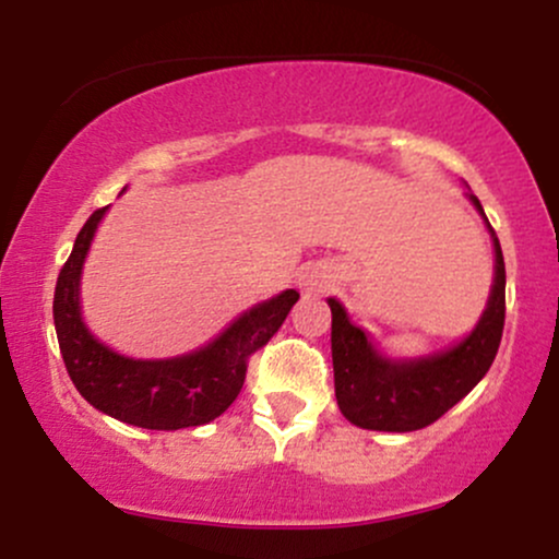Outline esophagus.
<instances>
[{
    "label": "esophagus",
    "mask_w": 559,
    "mask_h": 559,
    "mask_svg": "<svg viewBox=\"0 0 559 559\" xmlns=\"http://www.w3.org/2000/svg\"><path fill=\"white\" fill-rule=\"evenodd\" d=\"M299 286L305 288L307 294H312V292H323V288L329 286V275H325L323 271H320V267H307V271L301 273Z\"/></svg>",
    "instance_id": "obj_1"
}]
</instances>
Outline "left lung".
<instances>
[{
    "label": "left lung",
    "instance_id": "left-lung-1",
    "mask_svg": "<svg viewBox=\"0 0 559 559\" xmlns=\"http://www.w3.org/2000/svg\"><path fill=\"white\" fill-rule=\"evenodd\" d=\"M471 197L484 215L478 197ZM486 226L489 217L484 215ZM493 239V284L478 325L460 344L418 360H389L352 323L336 299L331 307L333 386L342 415L368 431L407 433L431 426L489 373L504 329V258Z\"/></svg>",
    "mask_w": 559,
    "mask_h": 559
}]
</instances>
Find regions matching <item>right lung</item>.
Segmentation results:
<instances>
[{
	"label": "right lung",
	"instance_id": "right-lung-1",
	"mask_svg": "<svg viewBox=\"0 0 559 559\" xmlns=\"http://www.w3.org/2000/svg\"><path fill=\"white\" fill-rule=\"evenodd\" d=\"M107 207L83 223L55 286V331L70 381L99 413L150 431L204 426L234 404L247 362L273 338L299 292L254 305L202 349L170 360H133L92 336L81 320V271Z\"/></svg>",
	"mask_w": 559,
	"mask_h": 559
}]
</instances>
